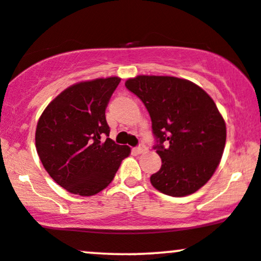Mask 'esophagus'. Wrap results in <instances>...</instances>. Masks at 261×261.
<instances>
[{
    "label": "esophagus",
    "instance_id": "34e87169",
    "mask_svg": "<svg viewBox=\"0 0 261 261\" xmlns=\"http://www.w3.org/2000/svg\"><path fill=\"white\" fill-rule=\"evenodd\" d=\"M145 151H146L145 145H140V146H137V147L134 148L135 153H142V152H145Z\"/></svg>",
    "mask_w": 261,
    "mask_h": 261
}]
</instances>
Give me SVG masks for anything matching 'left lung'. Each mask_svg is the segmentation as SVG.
I'll return each instance as SVG.
<instances>
[{
	"label": "left lung",
	"instance_id": "obj_1",
	"mask_svg": "<svg viewBox=\"0 0 261 261\" xmlns=\"http://www.w3.org/2000/svg\"><path fill=\"white\" fill-rule=\"evenodd\" d=\"M149 113L162 167L151 184L169 196L203 187L220 164L226 124L212 98L188 80L137 76L125 82Z\"/></svg>",
	"mask_w": 261,
	"mask_h": 261
}]
</instances>
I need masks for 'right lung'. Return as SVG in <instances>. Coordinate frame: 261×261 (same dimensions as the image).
I'll use <instances>...</instances> for the list:
<instances>
[{
	"label": "right lung",
	"mask_w": 261,
	"mask_h": 261,
	"mask_svg": "<svg viewBox=\"0 0 261 261\" xmlns=\"http://www.w3.org/2000/svg\"><path fill=\"white\" fill-rule=\"evenodd\" d=\"M119 83V77H109L68 87L38 121L35 146L45 170L76 195L92 196L106 189L130 154L127 146L108 137L106 109Z\"/></svg>",
	"instance_id": "obj_1"
}]
</instances>
